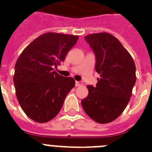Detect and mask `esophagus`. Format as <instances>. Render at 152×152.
Segmentation results:
<instances>
[{"label":"esophagus","instance_id":"34e87169","mask_svg":"<svg viewBox=\"0 0 152 152\" xmlns=\"http://www.w3.org/2000/svg\"><path fill=\"white\" fill-rule=\"evenodd\" d=\"M83 83H82V82H80V81H76L75 82V86L76 87H79V86H81Z\"/></svg>","mask_w":152,"mask_h":152}]
</instances>
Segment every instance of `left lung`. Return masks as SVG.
Returning a JSON list of instances; mask_svg holds the SVG:
<instances>
[{"label":"left lung","instance_id":"8db88e82","mask_svg":"<svg viewBox=\"0 0 152 152\" xmlns=\"http://www.w3.org/2000/svg\"><path fill=\"white\" fill-rule=\"evenodd\" d=\"M96 55V85L87 86L88 96L81 100L87 115L99 124L115 121L124 111L136 83V65L121 43L106 32L84 37Z\"/></svg>","mask_w":152,"mask_h":152}]
</instances>
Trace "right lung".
Returning a JSON list of instances; mask_svg holds the SVG:
<instances>
[{
    "mask_svg": "<svg viewBox=\"0 0 152 152\" xmlns=\"http://www.w3.org/2000/svg\"><path fill=\"white\" fill-rule=\"evenodd\" d=\"M78 36L45 33L34 40L18 58L13 83L21 108L28 118L46 123L55 118L68 93L75 87L72 77L56 72L77 41Z\"/></svg>",
    "mask_w": 152,
    "mask_h": 152,
    "instance_id": "add662e5",
    "label": "right lung"
}]
</instances>
